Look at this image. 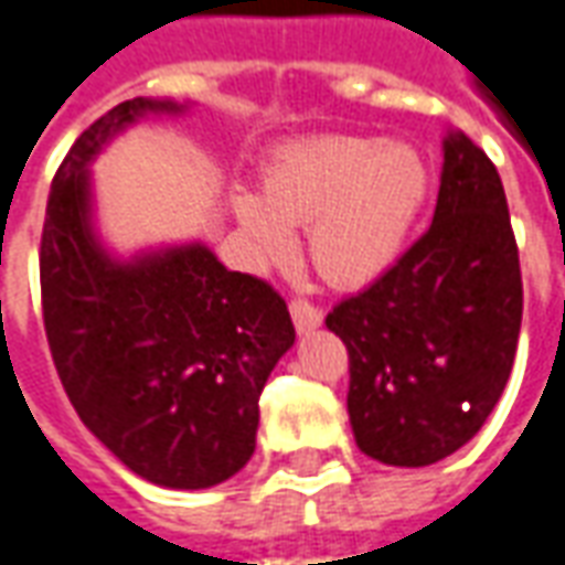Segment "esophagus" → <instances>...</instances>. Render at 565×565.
<instances>
[{
  "label": "esophagus",
  "mask_w": 565,
  "mask_h": 565,
  "mask_svg": "<svg viewBox=\"0 0 565 565\" xmlns=\"http://www.w3.org/2000/svg\"><path fill=\"white\" fill-rule=\"evenodd\" d=\"M290 318H294L296 330L311 332L323 323V311H320L318 306L306 302V299H294V302H290Z\"/></svg>",
  "instance_id": "34e87169"
}]
</instances>
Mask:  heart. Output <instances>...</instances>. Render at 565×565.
Listing matches in <instances>:
<instances>
[{
	"label": "heart",
	"mask_w": 565,
	"mask_h": 565,
	"mask_svg": "<svg viewBox=\"0 0 565 565\" xmlns=\"http://www.w3.org/2000/svg\"><path fill=\"white\" fill-rule=\"evenodd\" d=\"M429 196V166L408 141L318 136L263 169L259 196L233 193V214L263 266L294 257L290 230L308 226V254L335 287H369L396 266Z\"/></svg>",
	"instance_id": "obj_1"
}]
</instances>
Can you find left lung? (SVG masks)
Masks as SVG:
<instances>
[{"label":"left lung","mask_w":565,"mask_h":565,"mask_svg":"<svg viewBox=\"0 0 565 565\" xmlns=\"http://www.w3.org/2000/svg\"><path fill=\"white\" fill-rule=\"evenodd\" d=\"M433 226L387 275L327 315L348 348L363 454L429 466L462 448L505 391L523 284L497 166L466 132L441 141Z\"/></svg>","instance_id":"left-lung-1"}]
</instances>
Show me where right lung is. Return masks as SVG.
I'll return each mask as SVG.
<instances>
[{
  "label": "right lung",
  "mask_w": 565,
  "mask_h": 565,
  "mask_svg": "<svg viewBox=\"0 0 565 565\" xmlns=\"http://www.w3.org/2000/svg\"><path fill=\"white\" fill-rule=\"evenodd\" d=\"M184 108L139 96L81 132L51 184L39 269L51 356L84 426L150 484L202 490L250 460L259 393L296 330L269 284L202 242L120 259L96 235V153Z\"/></svg>",
  "instance_id": "1"
}]
</instances>
